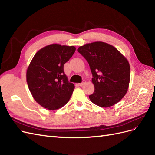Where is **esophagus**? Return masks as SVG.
<instances>
[{"label":"esophagus","mask_w":155,"mask_h":155,"mask_svg":"<svg viewBox=\"0 0 155 155\" xmlns=\"http://www.w3.org/2000/svg\"><path fill=\"white\" fill-rule=\"evenodd\" d=\"M85 83H86V81H85V80H83L82 83H79V85H80V86H83V85H85Z\"/></svg>","instance_id":"obj_1"}]
</instances>
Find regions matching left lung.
<instances>
[{
  "instance_id": "1",
  "label": "left lung",
  "mask_w": 155,
  "mask_h": 155,
  "mask_svg": "<svg viewBox=\"0 0 155 155\" xmlns=\"http://www.w3.org/2000/svg\"><path fill=\"white\" fill-rule=\"evenodd\" d=\"M88 61L94 92L89 96L93 104L109 107L119 102L127 92L130 65L114 46L101 41L79 46L78 49Z\"/></svg>"
}]
</instances>
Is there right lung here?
<instances>
[{
	"mask_svg": "<svg viewBox=\"0 0 155 155\" xmlns=\"http://www.w3.org/2000/svg\"><path fill=\"white\" fill-rule=\"evenodd\" d=\"M76 51L74 46L51 44L35 54L27 68L26 81L37 103L45 109L54 110L66 105L74 85L68 81L64 64Z\"/></svg>",
	"mask_w": 155,
	"mask_h": 155,
	"instance_id": "1",
	"label": "right lung"
}]
</instances>
